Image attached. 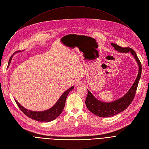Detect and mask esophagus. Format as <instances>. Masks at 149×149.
<instances>
[{"mask_svg": "<svg viewBox=\"0 0 149 149\" xmlns=\"http://www.w3.org/2000/svg\"><path fill=\"white\" fill-rule=\"evenodd\" d=\"M83 84V82L79 80H77L75 81V85L76 86H81Z\"/></svg>", "mask_w": 149, "mask_h": 149, "instance_id": "obj_1", "label": "esophagus"}]
</instances>
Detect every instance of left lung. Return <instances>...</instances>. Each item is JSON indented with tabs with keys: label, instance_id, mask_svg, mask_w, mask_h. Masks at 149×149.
<instances>
[{
	"label": "left lung",
	"instance_id": "obj_1",
	"mask_svg": "<svg viewBox=\"0 0 149 149\" xmlns=\"http://www.w3.org/2000/svg\"><path fill=\"white\" fill-rule=\"evenodd\" d=\"M111 45L113 47L115 50L118 51L120 52L127 53L130 52L134 56L139 66V70L136 80L135 81L134 84L132 85L131 88L129 90L127 93H126V95H124V96L123 97L112 101V102L104 103L99 101L95 97H94V96L92 94L89 90H88V93L85 101L86 105L87 108L92 113L100 117L112 116L124 111L125 109H126L132 102L133 100H134L135 97L138 83L141 78V63L139 58H138L135 51L130 48H129V47L123 48V47H121L118 45L113 43H111Z\"/></svg>",
	"mask_w": 149,
	"mask_h": 149
}]
</instances>
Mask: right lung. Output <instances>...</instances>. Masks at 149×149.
Masks as SVG:
<instances>
[{
	"mask_svg": "<svg viewBox=\"0 0 149 149\" xmlns=\"http://www.w3.org/2000/svg\"><path fill=\"white\" fill-rule=\"evenodd\" d=\"M11 58L12 57L10 58L9 63L11 62ZM73 89L74 86L66 91L63 93L62 95L60 97V98L57 101V103L55 104V105L53 107L48 109V110H46L45 111L35 112L32 111H29L28 109L22 106L21 104H20L15 100V101L17 104L18 107L20 108V110L27 116H28L29 118L40 122H49L57 118V117L61 114V113L62 112L63 110L64 109L67 96L69 94V92L71 91Z\"/></svg>",
	"mask_w": 149,
	"mask_h": 149,
	"instance_id": "obj_1",
	"label": "right lung"
}]
</instances>
